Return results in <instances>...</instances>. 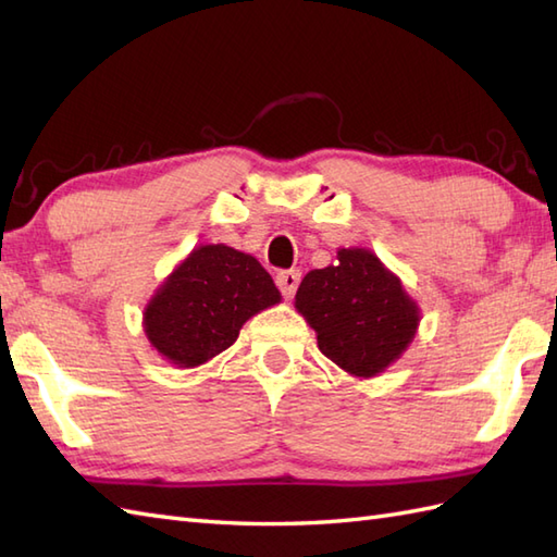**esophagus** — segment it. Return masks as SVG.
Wrapping results in <instances>:
<instances>
[{"label":"esophagus","instance_id":"esophagus-1","mask_svg":"<svg viewBox=\"0 0 557 557\" xmlns=\"http://www.w3.org/2000/svg\"><path fill=\"white\" fill-rule=\"evenodd\" d=\"M300 278H302V271L300 269H283L276 274V286L283 293V298H293L295 290L300 286Z\"/></svg>","mask_w":557,"mask_h":557}]
</instances>
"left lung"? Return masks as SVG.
Segmentation results:
<instances>
[{
    "mask_svg": "<svg viewBox=\"0 0 557 557\" xmlns=\"http://www.w3.org/2000/svg\"><path fill=\"white\" fill-rule=\"evenodd\" d=\"M295 307L317 331L319 350L355 376H374L398 360L419 324L417 305L400 281L360 247L310 271Z\"/></svg>",
    "mask_w": 557,
    "mask_h": 557,
    "instance_id": "left-lung-1",
    "label": "left lung"
}]
</instances>
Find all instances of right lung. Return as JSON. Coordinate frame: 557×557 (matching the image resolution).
<instances>
[{
    "mask_svg": "<svg viewBox=\"0 0 557 557\" xmlns=\"http://www.w3.org/2000/svg\"><path fill=\"white\" fill-rule=\"evenodd\" d=\"M278 300V288L255 257L228 245H202L147 305L145 333L166 360L197 367L231 348L245 321Z\"/></svg>",
    "mask_w": 557,
    "mask_h": 557,
    "instance_id": "right-lung-1",
    "label": "right lung"
}]
</instances>
